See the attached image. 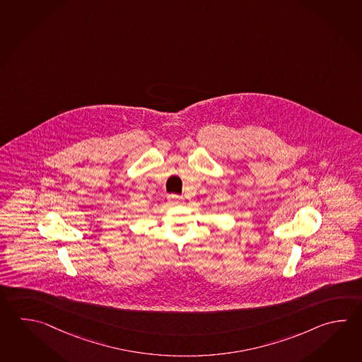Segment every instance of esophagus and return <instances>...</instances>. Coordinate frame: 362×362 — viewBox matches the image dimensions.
I'll use <instances>...</instances> for the list:
<instances>
[{
	"label": "esophagus",
	"mask_w": 362,
	"mask_h": 362,
	"mask_svg": "<svg viewBox=\"0 0 362 362\" xmlns=\"http://www.w3.org/2000/svg\"><path fill=\"white\" fill-rule=\"evenodd\" d=\"M182 199H183V197H180V196H177V194H169V197H168L170 204H173V205L179 204V202L182 201Z\"/></svg>",
	"instance_id": "esophagus-1"
}]
</instances>
